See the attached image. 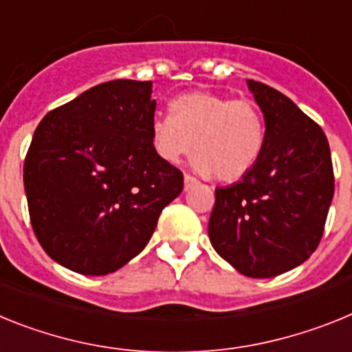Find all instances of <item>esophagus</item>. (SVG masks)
Here are the masks:
<instances>
[{
  "instance_id": "obj_1",
  "label": "esophagus",
  "mask_w": 352,
  "mask_h": 352,
  "mask_svg": "<svg viewBox=\"0 0 352 352\" xmlns=\"http://www.w3.org/2000/svg\"><path fill=\"white\" fill-rule=\"evenodd\" d=\"M197 184H198V180L195 179L193 175H188V173H186V175H184V189H186V191H188V189H191L193 186H197Z\"/></svg>"
}]
</instances>
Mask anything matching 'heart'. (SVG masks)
<instances>
[{
	"label": "heart",
	"mask_w": 352,
	"mask_h": 352,
	"mask_svg": "<svg viewBox=\"0 0 352 352\" xmlns=\"http://www.w3.org/2000/svg\"><path fill=\"white\" fill-rule=\"evenodd\" d=\"M170 111L151 124L152 146L166 163H179L193 151V143L195 170L225 182L243 179L258 163L265 122L253 100L189 91L170 102Z\"/></svg>",
	"instance_id": "heart-1"
}]
</instances>
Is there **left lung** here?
<instances>
[{"label": "left lung", "mask_w": 352, "mask_h": 352, "mask_svg": "<svg viewBox=\"0 0 352 352\" xmlns=\"http://www.w3.org/2000/svg\"><path fill=\"white\" fill-rule=\"evenodd\" d=\"M264 113L265 145L239 182L216 188L212 248L241 274L273 278L319 246L335 193L328 138L282 91L248 79Z\"/></svg>", "instance_id": "obj_1"}]
</instances>
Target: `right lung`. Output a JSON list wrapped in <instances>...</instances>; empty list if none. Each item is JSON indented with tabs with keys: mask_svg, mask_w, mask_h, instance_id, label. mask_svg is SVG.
<instances>
[{
	"mask_svg": "<svg viewBox=\"0 0 352 352\" xmlns=\"http://www.w3.org/2000/svg\"><path fill=\"white\" fill-rule=\"evenodd\" d=\"M152 81L115 79L49 111L24 159L36 239L79 274L115 273L138 255L184 175L151 142Z\"/></svg>",
	"mask_w": 352,
	"mask_h": 352,
	"instance_id": "right-lung-1",
	"label": "right lung"
}]
</instances>
